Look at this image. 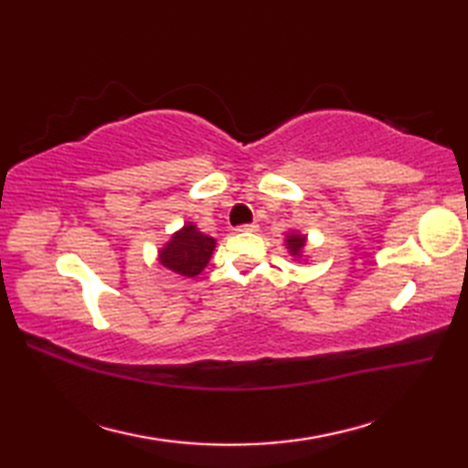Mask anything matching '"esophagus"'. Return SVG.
Segmentation results:
<instances>
[{"instance_id":"obj_1","label":"esophagus","mask_w":468,"mask_h":468,"mask_svg":"<svg viewBox=\"0 0 468 468\" xmlns=\"http://www.w3.org/2000/svg\"><path fill=\"white\" fill-rule=\"evenodd\" d=\"M257 229H260V225H257V223H250V225H239V227H237V229H235V231H237V233H243V231H250V233H255V231H257Z\"/></svg>"}]
</instances>
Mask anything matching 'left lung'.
Wrapping results in <instances>:
<instances>
[{
	"label": "left lung",
	"mask_w": 468,
	"mask_h": 468,
	"mask_svg": "<svg viewBox=\"0 0 468 468\" xmlns=\"http://www.w3.org/2000/svg\"><path fill=\"white\" fill-rule=\"evenodd\" d=\"M285 250H287V253H290V257L293 261H297V263H303V261H307V257H305V245H307V235L305 233H302V231H290V233H285Z\"/></svg>",
	"instance_id": "obj_1"
}]
</instances>
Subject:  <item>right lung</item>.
<instances>
[{
    "mask_svg": "<svg viewBox=\"0 0 468 468\" xmlns=\"http://www.w3.org/2000/svg\"><path fill=\"white\" fill-rule=\"evenodd\" d=\"M217 247L215 237H208L193 221H186L178 231L171 235L161 250L156 260L165 270L183 277L201 275L208 265Z\"/></svg>",
    "mask_w": 468,
    "mask_h": 468,
    "instance_id": "obj_1",
    "label": "right lung"
}]
</instances>
